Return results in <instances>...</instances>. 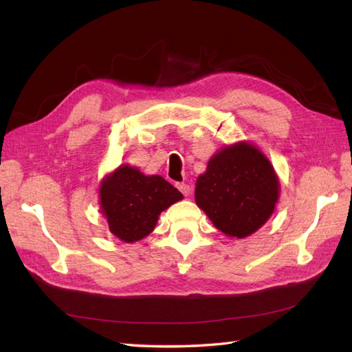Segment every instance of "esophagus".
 <instances>
[{
	"mask_svg": "<svg viewBox=\"0 0 352 352\" xmlns=\"http://www.w3.org/2000/svg\"><path fill=\"white\" fill-rule=\"evenodd\" d=\"M177 188H178V190H180L184 197H189L190 193H192V188L189 184H186V183H180V184H177Z\"/></svg>",
	"mask_w": 352,
	"mask_h": 352,
	"instance_id": "obj_1",
	"label": "esophagus"
}]
</instances>
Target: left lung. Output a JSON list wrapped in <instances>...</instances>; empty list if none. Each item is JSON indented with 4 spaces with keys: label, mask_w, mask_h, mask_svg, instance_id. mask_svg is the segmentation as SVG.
Segmentation results:
<instances>
[{
    "label": "left lung",
    "mask_w": 352,
    "mask_h": 352,
    "mask_svg": "<svg viewBox=\"0 0 352 352\" xmlns=\"http://www.w3.org/2000/svg\"><path fill=\"white\" fill-rule=\"evenodd\" d=\"M280 195L274 166L258 148L237 142L216 153L197 180L195 201L213 226L243 239L265 226Z\"/></svg>",
    "instance_id": "left-lung-1"
}]
</instances>
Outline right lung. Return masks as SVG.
Returning a JSON list of instances; mask_svg holds the SVG:
<instances>
[{
    "label": "right lung",
    "instance_id": "right-lung-1",
    "mask_svg": "<svg viewBox=\"0 0 352 352\" xmlns=\"http://www.w3.org/2000/svg\"><path fill=\"white\" fill-rule=\"evenodd\" d=\"M180 199V190L163 177L145 175L130 164H121L100 186L101 213L109 230L126 243L151 233L160 213Z\"/></svg>",
    "mask_w": 352,
    "mask_h": 352
}]
</instances>
